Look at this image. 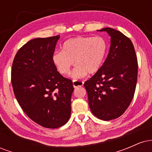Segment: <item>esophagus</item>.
Here are the masks:
<instances>
[{
	"label": "esophagus",
	"instance_id": "esophagus-1",
	"mask_svg": "<svg viewBox=\"0 0 152 152\" xmlns=\"http://www.w3.org/2000/svg\"><path fill=\"white\" fill-rule=\"evenodd\" d=\"M83 85V81H76V80H74V81H73V86H74V88H76V87H78V86H82Z\"/></svg>",
	"mask_w": 152,
	"mask_h": 152
}]
</instances>
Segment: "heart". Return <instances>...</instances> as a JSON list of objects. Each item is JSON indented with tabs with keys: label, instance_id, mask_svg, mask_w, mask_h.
Returning a JSON list of instances; mask_svg holds the SVG:
<instances>
[{
	"label": "heart",
	"instance_id": "heart-1",
	"mask_svg": "<svg viewBox=\"0 0 152 152\" xmlns=\"http://www.w3.org/2000/svg\"><path fill=\"white\" fill-rule=\"evenodd\" d=\"M106 50L107 44L101 36H78L65 41L63 50H56L53 54L52 61L57 71L62 75L69 74L75 62L76 65L71 76L81 78L88 73L94 74L99 70Z\"/></svg>",
	"mask_w": 152,
	"mask_h": 152
}]
</instances>
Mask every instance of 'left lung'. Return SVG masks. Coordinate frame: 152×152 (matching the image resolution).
Returning a JSON list of instances; mask_svg holds the SVG:
<instances>
[{"instance_id": "obj_1", "label": "left lung", "mask_w": 152, "mask_h": 152, "mask_svg": "<svg viewBox=\"0 0 152 152\" xmlns=\"http://www.w3.org/2000/svg\"><path fill=\"white\" fill-rule=\"evenodd\" d=\"M111 37L107 58L83 84L92 114L104 121L121 116L130 105L137 81L138 62L132 41L120 31L104 28Z\"/></svg>"}]
</instances>
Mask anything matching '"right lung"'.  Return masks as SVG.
<instances>
[{
  "mask_svg": "<svg viewBox=\"0 0 152 152\" xmlns=\"http://www.w3.org/2000/svg\"><path fill=\"white\" fill-rule=\"evenodd\" d=\"M60 36L37 38L15 54L11 69L15 96L23 111L38 124L64 126L71 116L72 81L57 71L52 61Z\"/></svg>",
  "mask_w": 152,
  "mask_h": 152,
  "instance_id": "obj_1",
  "label": "right lung"
}]
</instances>
